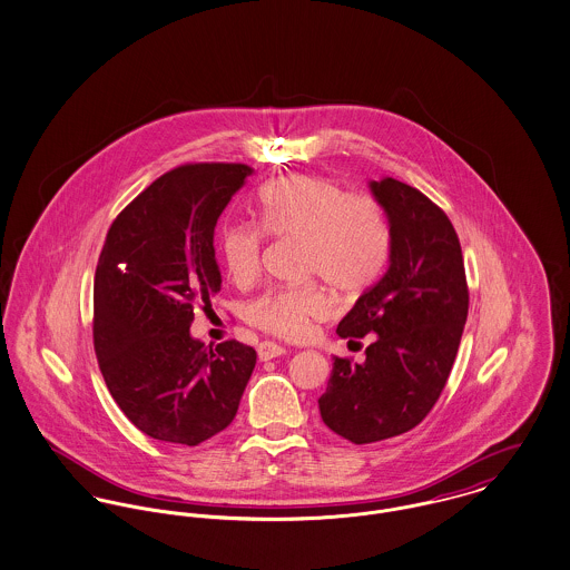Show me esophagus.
<instances>
[{
	"label": "esophagus",
	"mask_w": 570,
	"mask_h": 570,
	"mask_svg": "<svg viewBox=\"0 0 570 570\" xmlns=\"http://www.w3.org/2000/svg\"><path fill=\"white\" fill-rule=\"evenodd\" d=\"M287 350L283 345H276V343L264 342L259 343L257 347V354H259V361H272L276 356H283Z\"/></svg>",
	"instance_id": "esophagus-1"
}]
</instances>
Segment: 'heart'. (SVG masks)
Returning a JSON list of instances; mask_svg holds the SVG:
<instances>
[{"label": "heart", "mask_w": 570, "mask_h": 570, "mask_svg": "<svg viewBox=\"0 0 570 570\" xmlns=\"http://www.w3.org/2000/svg\"><path fill=\"white\" fill-rule=\"evenodd\" d=\"M259 227L230 225L220 237V255L235 285H250L262 269L264 233L301 242V274L320 276L340 294H361L382 274L391 253V233L379 203L365 194H345L317 175H289L269 181L257 200ZM328 296L315 283L274 287L250 304V322L269 335L303 340L313 322L328 315Z\"/></svg>", "instance_id": "1"}]
</instances>
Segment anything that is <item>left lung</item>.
<instances>
[{"label":"left lung","mask_w":570,"mask_h":570,"mask_svg":"<svg viewBox=\"0 0 570 570\" xmlns=\"http://www.w3.org/2000/svg\"><path fill=\"white\" fill-rule=\"evenodd\" d=\"M370 188L389 218V269L343 317L337 335L376 337L361 365L335 358L317 400L324 423L356 445L404 434L432 411L469 313L462 250L445 212L391 177Z\"/></svg>","instance_id":"obj_1"}]
</instances>
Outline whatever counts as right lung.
Instances as JSON below:
<instances>
[{
  "instance_id": "obj_1",
  "label": "right lung",
  "mask_w": 570,
  "mask_h": 570,
  "mask_svg": "<svg viewBox=\"0 0 570 570\" xmlns=\"http://www.w3.org/2000/svg\"><path fill=\"white\" fill-rule=\"evenodd\" d=\"M253 175L246 164H184L140 191L106 235L92 337L118 409L151 439L198 445L235 417L257 363L250 345L191 340L196 306L220 292L214 228Z\"/></svg>"
}]
</instances>
